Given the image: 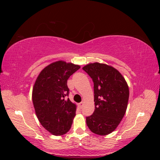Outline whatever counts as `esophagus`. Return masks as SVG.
Returning a JSON list of instances; mask_svg holds the SVG:
<instances>
[{
    "instance_id": "obj_1",
    "label": "esophagus",
    "mask_w": 160,
    "mask_h": 160,
    "mask_svg": "<svg viewBox=\"0 0 160 160\" xmlns=\"http://www.w3.org/2000/svg\"><path fill=\"white\" fill-rule=\"evenodd\" d=\"M83 101H82V102H81V103H79V108H83Z\"/></svg>"
}]
</instances>
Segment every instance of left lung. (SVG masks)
Wrapping results in <instances>:
<instances>
[{
    "mask_svg": "<svg viewBox=\"0 0 160 160\" xmlns=\"http://www.w3.org/2000/svg\"><path fill=\"white\" fill-rule=\"evenodd\" d=\"M83 69L94 83L95 111L86 118L87 125L95 134L108 135L117 128L126 111L128 83L117 69L108 65L94 62Z\"/></svg>",
    "mask_w": 160,
    "mask_h": 160,
    "instance_id": "obj_1",
    "label": "left lung"
}]
</instances>
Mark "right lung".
<instances>
[{"label":"right lung","instance_id":"obj_1","mask_svg":"<svg viewBox=\"0 0 160 160\" xmlns=\"http://www.w3.org/2000/svg\"><path fill=\"white\" fill-rule=\"evenodd\" d=\"M80 66L62 61L52 62L43 69L34 85L32 99L37 118L48 132L62 135L71 128L76 105L69 99L67 80Z\"/></svg>","mask_w":160,"mask_h":160}]
</instances>
